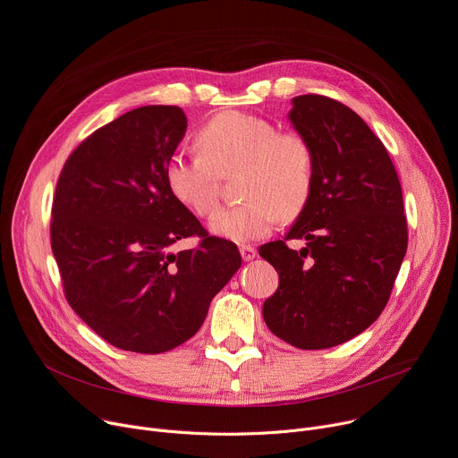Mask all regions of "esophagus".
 I'll use <instances>...</instances> for the list:
<instances>
[{
    "instance_id": "esophagus-1",
    "label": "esophagus",
    "mask_w": 458,
    "mask_h": 458,
    "mask_svg": "<svg viewBox=\"0 0 458 458\" xmlns=\"http://www.w3.org/2000/svg\"><path fill=\"white\" fill-rule=\"evenodd\" d=\"M240 255H242V259H243L245 262H250V260H253V259L257 257V250L253 248V245H242V248H240Z\"/></svg>"
}]
</instances>
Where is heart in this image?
Segmentation results:
<instances>
[{"label": "heart", "mask_w": 458, "mask_h": 458, "mask_svg": "<svg viewBox=\"0 0 458 458\" xmlns=\"http://www.w3.org/2000/svg\"><path fill=\"white\" fill-rule=\"evenodd\" d=\"M199 154L175 152L165 165L170 196L199 218L218 201L216 172L242 166V203L222 208L208 231L218 238L250 243L267 236L278 224L297 218L310 201L315 182L313 148L297 131L253 114L229 110L210 117L198 131Z\"/></svg>", "instance_id": "heart-1"}]
</instances>
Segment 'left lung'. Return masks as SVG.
I'll list each match as a JSON object with an SVG mask.
<instances>
[{
    "instance_id": "left-lung-1",
    "label": "left lung",
    "mask_w": 458,
    "mask_h": 458,
    "mask_svg": "<svg viewBox=\"0 0 458 458\" xmlns=\"http://www.w3.org/2000/svg\"><path fill=\"white\" fill-rule=\"evenodd\" d=\"M288 119L313 148L315 182L286 238L259 250L278 273L262 315L276 337L321 350L379 318L407 251V220L396 168L356 112L323 95H301ZM286 239L307 245L290 250Z\"/></svg>"
}]
</instances>
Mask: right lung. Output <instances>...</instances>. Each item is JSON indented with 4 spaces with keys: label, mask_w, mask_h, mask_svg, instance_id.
Segmentation results:
<instances>
[{
    "label": "right lung",
    "mask_w": 458,
    "mask_h": 458,
    "mask_svg": "<svg viewBox=\"0 0 458 458\" xmlns=\"http://www.w3.org/2000/svg\"><path fill=\"white\" fill-rule=\"evenodd\" d=\"M187 130L178 106L135 108L98 128L65 161L53 198L51 248L67 302L104 341L161 354L191 339L242 266L236 243L207 236L165 183ZM192 233L196 250L169 248Z\"/></svg>",
    "instance_id": "1"
}]
</instances>
